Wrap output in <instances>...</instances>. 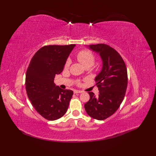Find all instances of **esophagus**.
<instances>
[{"label":"esophagus","mask_w":156,"mask_h":156,"mask_svg":"<svg viewBox=\"0 0 156 156\" xmlns=\"http://www.w3.org/2000/svg\"><path fill=\"white\" fill-rule=\"evenodd\" d=\"M74 94H78V93H82L83 91L81 90H75L73 91Z\"/></svg>","instance_id":"1"}]
</instances>
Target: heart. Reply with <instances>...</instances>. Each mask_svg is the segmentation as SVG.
<instances>
[{"label": "heart", "instance_id": "heart-1", "mask_svg": "<svg viewBox=\"0 0 156 156\" xmlns=\"http://www.w3.org/2000/svg\"><path fill=\"white\" fill-rule=\"evenodd\" d=\"M77 58L84 67L87 66H92L95 62V56L90 51L88 50L80 51L77 54ZM70 60H68L65 63V68H68ZM77 84H80L79 81H77Z\"/></svg>", "mask_w": 156, "mask_h": 156}]
</instances>
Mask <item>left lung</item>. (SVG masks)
<instances>
[{"mask_svg":"<svg viewBox=\"0 0 156 156\" xmlns=\"http://www.w3.org/2000/svg\"><path fill=\"white\" fill-rule=\"evenodd\" d=\"M88 47L100 54L103 67L95 78L98 96L88 92L90 100L84 108L93 119L103 120L114 114L124 100L127 86V68L120 55L109 45L98 44Z\"/></svg>","mask_w":156,"mask_h":156,"instance_id":"1","label":"left lung"}]
</instances>
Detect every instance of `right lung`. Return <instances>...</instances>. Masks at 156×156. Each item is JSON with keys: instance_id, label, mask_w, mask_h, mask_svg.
Segmentation results:
<instances>
[{"instance_id": "right-lung-1", "label": "right lung", "mask_w": 156, "mask_h": 156, "mask_svg": "<svg viewBox=\"0 0 156 156\" xmlns=\"http://www.w3.org/2000/svg\"><path fill=\"white\" fill-rule=\"evenodd\" d=\"M75 44L42 47L33 56L25 77L28 98L36 111L48 120H55L66 112L73 92L56 86L54 79L62 72Z\"/></svg>"}]
</instances>
